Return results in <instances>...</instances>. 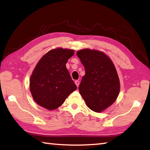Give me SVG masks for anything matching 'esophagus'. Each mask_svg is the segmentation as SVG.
<instances>
[{"instance_id":"obj_1","label":"esophagus","mask_w":150,"mask_h":150,"mask_svg":"<svg viewBox=\"0 0 150 150\" xmlns=\"http://www.w3.org/2000/svg\"><path fill=\"white\" fill-rule=\"evenodd\" d=\"M75 83L76 85H77V86L78 87L79 85V81H78V80L75 81Z\"/></svg>"}]
</instances>
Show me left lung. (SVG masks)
<instances>
[{"instance_id": "8db88e82", "label": "left lung", "mask_w": 150, "mask_h": 150, "mask_svg": "<svg viewBox=\"0 0 150 150\" xmlns=\"http://www.w3.org/2000/svg\"><path fill=\"white\" fill-rule=\"evenodd\" d=\"M85 70L79 86L80 94L88 108L100 113L115 102L120 91L116 68L103 52L85 48L77 51Z\"/></svg>"}]
</instances>
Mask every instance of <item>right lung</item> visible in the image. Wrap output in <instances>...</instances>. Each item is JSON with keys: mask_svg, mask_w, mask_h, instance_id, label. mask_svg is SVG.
<instances>
[{"mask_svg": "<svg viewBox=\"0 0 150 150\" xmlns=\"http://www.w3.org/2000/svg\"><path fill=\"white\" fill-rule=\"evenodd\" d=\"M74 54L72 49L56 48L38 62L29 79L30 91L38 105L48 110H56L77 89L66 66Z\"/></svg>", "mask_w": 150, "mask_h": 150, "instance_id": "right-lung-1", "label": "right lung"}]
</instances>
